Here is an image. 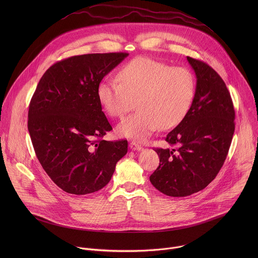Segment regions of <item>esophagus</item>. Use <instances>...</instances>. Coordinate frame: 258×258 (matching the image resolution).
Here are the masks:
<instances>
[{"label":"esophagus","instance_id":"34e87169","mask_svg":"<svg viewBox=\"0 0 258 258\" xmlns=\"http://www.w3.org/2000/svg\"><path fill=\"white\" fill-rule=\"evenodd\" d=\"M129 147H130L131 150H133V151H141V150H143V148L141 147L140 145H138L136 142H131L129 144Z\"/></svg>","mask_w":258,"mask_h":258}]
</instances>
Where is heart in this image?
Wrapping results in <instances>:
<instances>
[{
  "label": "heart",
  "mask_w": 258,
  "mask_h": 258,
  "mask_svg": "<svg viewBox=\"0 0 258 258\" xmlns=\"http://www.w3.org/2000/svg\"><path fill=\"white\" fill-rule=\"evenodd\" d=\"M196 92L190 71L149 58L137 57L124 66L118 79L106 78L97 87L103 109L122 117L137 101L138 112L123 119L116 132L120 137L146 141L159 127L177 126L189 110Z\"/></svg>",
  "instance_id": "1"
}]
</instances>
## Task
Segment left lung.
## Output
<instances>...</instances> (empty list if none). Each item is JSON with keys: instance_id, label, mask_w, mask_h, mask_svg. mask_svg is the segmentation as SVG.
<instances>
[{"instance_id": "8db88e82", "label": "left lung", "mask_w": 258, "mask_h": 258, "mask_svg": "<svg viewBox=\"0 0 258 258\" xmlns=\"http://www.w3.org/2000/svg\"><path fill=\"white\" fill-rule=\"evenodd\" d=\"M197 77L191 106L168 133L173 148H158L160 165L150 182L170 197L204 189L219 174L234 132V108L224 81L207 63L186 56Z\"/></svg>"}]
</instances>
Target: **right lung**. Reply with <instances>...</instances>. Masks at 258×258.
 Wrapping results in <instances>:
<instances>
[{
  "label": "right lung",
  "mask_w": 258,
  "mask_h": 258,
  "mask_svg": "<svg viewBox=\"0 0 258 258\" xmlns=\"http://www.w3.org/2000/svg\"><path fill=\"white\" fill-rule=\"evenodd\" d=\"M127 56H72L51 66L37 84L28 129L43 170L69 194L87 195L104 187L127 153V140H102L112 127L97 96L103 77Z\"/></svg>",
  "instance_id": "add662e5"
}]
</instances>
